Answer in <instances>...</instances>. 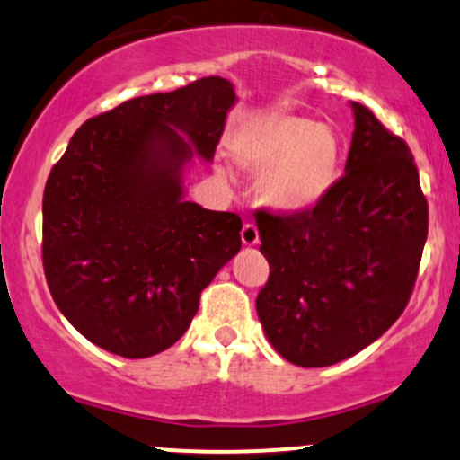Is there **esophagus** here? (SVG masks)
<instances>
[{
	"label": "esophagus",
	"mask_w": 460,
	"mask_h": 460,
	"mask_svg": "<svg viewBox=\"0 0 460 460\" xmlns=\"http://www.w3.org/2000/svg\"><path fill=\"white\" fill-rule=\"evenodd\" d=\"M258 239H261V236H258L256 224H253V221H245V224H243V230H241L243 245H256Z\"/></svg>",
	"instance_id": "1"
}]
</instances>
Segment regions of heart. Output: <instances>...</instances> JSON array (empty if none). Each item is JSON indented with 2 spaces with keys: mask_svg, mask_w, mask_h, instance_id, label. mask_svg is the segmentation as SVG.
I'll return each mask as SVG.
<instances>
[{
  "mask_svg": "<svg viewBox=\"0 0 460 460\" xmlns=\"http://www.w3.org/2000/svg\"><path fill=\"white\" fill-rule=\"evenodd\" d=\"M245 164L264 167L261 193L282 210L314 207L338 174V139L325 124L278 116L258 124L239 142Z\"/></svg>",
  "mask_w": 460,
  "mask_h": 460,
  "instance_id": "b5f03b06",
  "label": "heart"
}]
</instances>
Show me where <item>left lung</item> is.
I'll return each instance as SVG.
<instances>
[{"mask_svg":"<svg viewBox=\"0 0 460 460\" xmlns=\"http://www.w3.org/2000/svg\"><path fill=\"white\" fill-rule=\"evenodd\" d=\"M344 174L312 208L256 210L269 279L256 299L275 350L323 368L359 353L411 299L429 202L407 142L361 102Z\"/></svg>","mask_w":460,"mask_h":460,"instance_id":"left-lung-1","label":"left lung"}]
</instances>
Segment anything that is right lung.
<instances>
[{"instance_id":"1","label":"right lung","mask_w":460,"mask_h":460,"mask_svg":"<svg viewBox=\"0 0 460 460\" xmlns=\"http://www.w3.org/2000/svg\"><path fill=\"white\" fill-rule=\"evenodd\" d=\"M234 99L221 77L128 99L81 124L51 167L47 286L96 347L128 359L170 349L191 325L199 293L241 250L239 215L185 202L181 185L191 145L213 159Z\"/></svg>"}]
</instances>
